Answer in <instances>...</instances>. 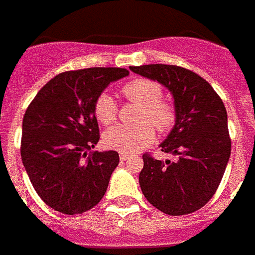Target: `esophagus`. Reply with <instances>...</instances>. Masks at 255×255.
<instances>
[{
	"label": "esophagus",
	"instance_id": "34e87169",
	"mask_svg": "<svg viewBox=\"0 0 255 255\" xmlns=\"http://www.w3.org/2000/svg\"><path fill=\"white\" fill-rule=\"evenodd\" d=\"M128 158H129V155H128V153H125V152H121V153H119V159L122 160V162H124V160L128 159Z\"/></svg>",
	"mask_w": 255,
	"mask_h": 255
}]
</instances>
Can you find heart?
I'll list each match as a JSON object with an SVG mask.
<instances>
[{"label": "heart", "mask_w": 255, "mask_h": 255, "mask_svg": "<svg viewBox=\"0 0 255 255\" xmlns=\"http://www.w3.org/2000/svg\"><path fill=\"white\" fill-rule=\"evenodd\" d=\"M122 93L129 102L140 106L136 117L138 124L133 126L119 125L108 129L103 136L106 147L125 153L136 152L155 140V129L162 134L173 129L176 110L171 103L160 99L162 88L159 84L145 78L131 79L122 86ZM93 111L97 121L103 125L114 124L118 117V106L107 92L97 96Z\"/></svg>", "instance_id": "1"}]
</instances>
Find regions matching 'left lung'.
<instances>
[{"mask_svg": "<svg viewBox=\"0 0 255 255\" xmlns=\"http://www.w3.org/2000/svg\"><path fill=\"white\" fill-rule=\"evenodd\" d=\"M158 81L174 97L176 125L160 144L174 162L142 155L138 182L147 200L169 216L199 210L216 194L231 155L228 117L221 97L191 70L170 64L130 67Z\"/></svg>", "mask_w": 255, "mask_h": 255, "instance_id": "left-lung-1", "label": "left lung"}]
</instances>
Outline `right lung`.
I'll list each match as a JSON object with an SVG mask.
<instances>
[{"label":"right lung","mask_w":255,"mask_h":255,"mask_svg":"<svg viewBox=\"0 0 255 255\" xmlns=\"http://www.w3.org/2000/svg\"><path fill=\"white\" fill-rule=\"evenodd\" d=\"M126 68L95 67L52 78L27 107L21 130V160L32 187L63 214H82L106 194L119 163L117 151H92L100 140L93 106Z\"/></svg>","instance_id":"add662e5"}]
</instances>
